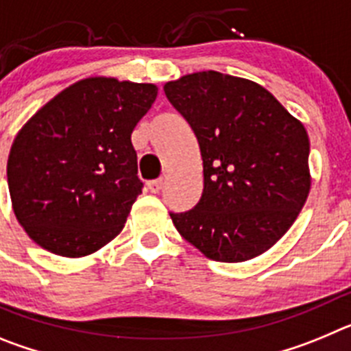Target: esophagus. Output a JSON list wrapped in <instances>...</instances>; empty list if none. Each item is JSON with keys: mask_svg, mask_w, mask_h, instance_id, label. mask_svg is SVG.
<instances>
[{"mask_svg": "<svg viewBox=\"0 0 351 351\" xmlns=\"http://www.w3.org/2000/svg\"><path fill=\"white\" fill-rule=\"evenodd\" d=\"M161 186H163V179H154V181L147 182V188L151 193H160Z\"/></svg>", "mask_w": 351, "mask_h": 351, "instance_id": "34e87169", "label": "esophagus"}]
</instances>
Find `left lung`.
Returning <instances> with one entry per match:
<instances>
[{
    "mask_svg": "<svg viewBox=\"0 0 351 351\" xmlns=\"http://www.w3.org/2000/svg\"><path fill=\"white\" fill-rule=\"evenodd\" d=\"M163 91L197 135L204 161L198 204L170 213L178 232L216 262L262 255L308 198L306 128L267 89L219 71L184 75Z\"/></svg>",
    "mask_w": 351,
    "mask_h": 351,
    "instance_id": "1",
    "label": "left lung"
}]
</instances>
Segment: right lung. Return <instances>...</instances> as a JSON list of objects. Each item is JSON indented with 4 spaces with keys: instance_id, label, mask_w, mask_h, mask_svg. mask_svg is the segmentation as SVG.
<instances>
[{
    "instance_id": "add662e5",
    "label": "right lung",
    "mask_w": 351,
    "mask_h": 351,
    "mask_svg": "<svg viewBox=\"0 0 351 351\" xmlns=\"http://www.w3.org/2000/svg\"><path fill=\"white\" fill-rule=\"evenodd\" d=\"M153 84L91 77L54 96L17 133L6 178L19 223L43 250L91 255L125 226L144 182L132 132Z\"/></svg>"
}]
</instances>
